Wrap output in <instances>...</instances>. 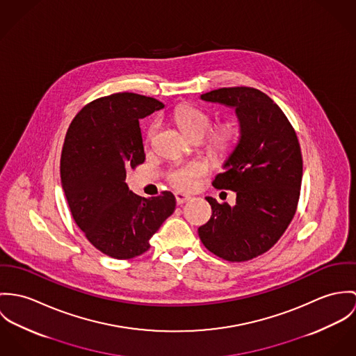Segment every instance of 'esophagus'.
Returning <instances> with one entry per match:
<instances>
[{
    "instance_id": "esophagus-1",
    "label": "esophagus",
    "mask_w": 356,
    "mask_h": 356,
    "mask_svg": "<svg viewBox=\"0 0 356 356\" xmlns=\"http://www.w3.org/2000/svg\"><path fill=\"white\" fill-rule=\"evenodd\" d=\"M175 197H176V202H177V204H183V203H186L187 200H190V199H191L190 195H186V194H181V193H176V194H175Z\"/></svg>"
}]
</instances>
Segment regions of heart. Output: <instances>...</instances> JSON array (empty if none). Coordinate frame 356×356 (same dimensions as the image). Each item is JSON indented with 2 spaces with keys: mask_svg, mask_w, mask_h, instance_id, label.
I'll return each mask as SVG.
<instances>
[{
  "mask_svg": "<svg viewBox=\"0 0 356 356\" xmlns=\"http://www.w3.org/2000/svg\"><path fill=\"white\" fill-rule=\"evenodd\" d=\"M173 119L187 136L197 140L202 139L213 125L211 116L203 109L194 105L177 106L173 113ZM157 128H159L157 122L149 127L146 134L147 140H152L154 138ZM238 138H240V132L236 125L232 122H224L216 127L214 129H211L206 136L204 145L207 152L211 156L218 159H227L235 152L238 143ZM204 173H206V169L202 163L190 162L175 169L169 175V180L175 188L181 191H190L197 187L199 179L204 176Z\"/></svg>",
  "mask_w": 356,
  "mask_h": 356,
  "instance_id": "heart-1",
  "label": "heart"
}]
</instances>
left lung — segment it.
<instances>
[{"label":"left lung","instance_id":"obj_1","mask_svg":"<svg viewBox=\"0 0 356 356\" xmlns=\"http://www.w3.org/2000/svg\"><path fill=\"white\" fill-rule=\"evenodd\" d=\"M200 98L235 108L240 139L213 181L235 191L236 204L206 197L213 213L197 234L214 255L250 261L276 244L296 213L303 175L299 140L278 105L257 88L224 87Z\"/></svg>","mask_w":356,"mask_h":356}]
</instances>
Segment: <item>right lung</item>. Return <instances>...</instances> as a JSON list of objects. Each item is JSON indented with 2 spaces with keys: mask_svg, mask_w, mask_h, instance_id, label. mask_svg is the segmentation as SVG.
<instances>
[{
  "mask_svg": "<svg viewBox=\"0 0 356 356\" xmlns=\"http://www.w3.org/2000/svg\"><path fill=\"white\" fill-rule=\"evenodd\" d=\"M162 108L152 97L112 94L87 104L65 135L60 175L72 217L97 250L116 259L146 252L176 207L169 191L147 199L125 183V169L146 159L139 120Z\"/></svg>",
  "mask_w": 356,
  "mask_h": 356,
  "instance_id": "add662e5",
  "label": "right lung"
}]
</instances>
